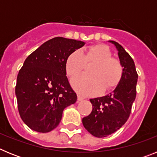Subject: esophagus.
<instances>
[{"label": "esophagus", "mask_w": 157, "mask_h": 157, "mask_svg": "<svg viewBox=\"0 0 157 157\" xmlns=\"http://www.w3.org/2000/svg\"><path fill=\"white\" fill-rule=\"evenodd\" d=\"M84 99V98L83 97H82L81 95H78V101H82V100Z\"/></svg>", "instance_id": "34e87169"}]
</instances>
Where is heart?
<instances>
[{
    "mask_svg": "<svg viewBox=\"0 0 157 157\" xmlns=\"http://www.w3.org/2000/svg\"><path fill=\"white\" fill-rule=\"evenodd\" d=\"M93 63L89 72L75 78L72 85L82 95H92L101 89L109 91L120 83L123 77V66L120 60L112 57V52L107 45L98 44L90 46L81 52L75 51L67 56L65 70L67 76L75 78L82 73L86 64Z\"/></svg>",
    "mask_w": 157,
    "mask_h": 157,
    "instance_id": "1",
    "label": "heart"
}]
</instances>
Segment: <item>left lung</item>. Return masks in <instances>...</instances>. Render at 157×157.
Wrapping results in <instances>:
<instances>
[{
	"instance_id": "8db88e82",
	"label": "left lung",
	"mask_w": 157,
	"mask_h": 157,
	"mask_svg": "<svg viewBox=\"0 0 157 157\" xmlns=\"http://www.w3.org/2000/svg\"><path fill=\"white\" fill-rule=\"evenodd\" d=\"M116 45L123 77L113 92L101 98L90 99L93 110L82 119V124L92 135L104 138L113 134L127 121L136 98L138 73L131 56L121 45L110 41Z\"/></svg>"
}]
</instances>
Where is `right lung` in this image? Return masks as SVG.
<instances>
[{
  "label": "right lung",
  "mask_w": 157,
  "mask_h": 157,
  "mask_svg": "<svg viewBox=\"0 0 157 157\" xmlns=\"http://www.w3.org/2000/svg\"><path fill=\"white\" fill-rule=\"evenodd\" d=\"M85 43L56 37L30 54L19 70L16 86L18 110L31 130L49 132L59 125L63 111L75 103L76 93L66 76L67 56Z\"/></svg>",
  "instance_id": "obj_1"
}]
</instances>
